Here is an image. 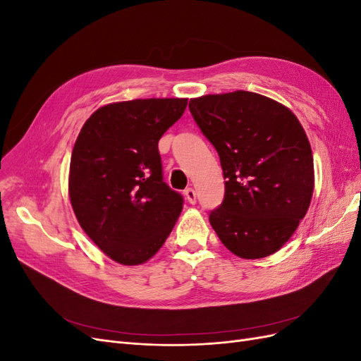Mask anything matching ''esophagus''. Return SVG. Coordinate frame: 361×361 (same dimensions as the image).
<instances>
[{"label": "esophagus", "instance_id": "1", "mask_svg": "<svg viewBox=\"0 0 361 361\" xmlns=\"http://www.w3.org/2000/svg\"><path fill=\"white\" fill-rule=\"evenodd\" d=\"M185 199H187L191 204H194L195 202H197V194H195V191L192 188H187L185 190Z\"/></svg>", "mask_w": 361, "mask_h": 361}]
</instances>
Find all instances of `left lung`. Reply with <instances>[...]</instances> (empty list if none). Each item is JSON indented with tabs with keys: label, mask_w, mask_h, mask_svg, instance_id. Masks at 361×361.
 <instances>
[{
	"label": "left lung",
	"mask_w": 361,
	"mask_h": 361,
	"mask_svg": "<svg viewBox=\"0 0 361 361\" xmlns=\"http://www.w3.org/2000/svg\"><path fill=\"white\" fill-rule=\"evenodd\" d=\"M190 111L226 179L223 203L209 214L215 233L243 259L276 253L297 231L314 187L312 147L298 118L244 90L195 97Z\"/></svg>",
	"instance_id": "8db88e82"
}]
</instances>
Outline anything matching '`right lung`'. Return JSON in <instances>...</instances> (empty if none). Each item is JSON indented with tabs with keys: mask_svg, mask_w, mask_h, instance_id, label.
Returning <instances> with one entry per match:
<instances>
[{
	"mask_svg": "<svg viewBox=\"0 0 361 361\" xmlns=\"http://www.w3.org/2000/svg\"><path fill=\"white\" fill-rule=\"evenodd\" d=\"M188 99H134L96 110L71 158L69 195L82 231L122 265L145 264L166 243L183 197L162 179L158 141Z\"/></svg>",
	"mask_w": 361,
	"mask_h": 361,
	"instance_id": "add662e5",
	"label": "right lung"
}]
</instances>
